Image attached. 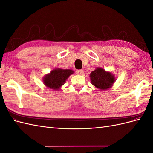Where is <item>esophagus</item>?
<instances>
[{
  "mask_svg": "<svg viewBox=\"0 0 153 153\" xmlns=\"http://www.w3.org/2000/svg\"><path fill=\"white\" fill-rule=\"evenodd\" d=\"M83 73H84V71L82 69H78L76 71V74H78V75H82Z\"/></svg>",
  "mask_w": 153,
  "mask_h": 153,
  "instance_id": "34e87169",
  "label": "esophagus"
}]
</instances>
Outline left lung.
<instances>
[{"mask_svg":"<svg viewBox=\"0 0 153 153\" xmlns=\"http://www.w3.org/2000/svg\"><path fill=\"white\" fill-rule=\"evenodd\" d=\"M92 84L100 90H106L112 87L115 81L112 73L106 71L101 68H97L90 74Z\"/></svg>","mask_w":153,"mask_h":153,"instance_id":"left-lung-1","label":"left lung"}]
</instances>
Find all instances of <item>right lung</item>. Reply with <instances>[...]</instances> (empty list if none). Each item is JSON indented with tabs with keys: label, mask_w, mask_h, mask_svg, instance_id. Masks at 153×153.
<instances>
[{
	"label": "right lung",
	"mask_w": 153,
	"mask_h": 153,
	"mask_svg": "<svg viewBox=\"0 0 153 153\" xmlns=\"http://www.w3.org/2000/svg\"><path fill=\"white\" fill-rule=\"evenodd\" d=\"M73 73L74 71L71 69L55 68L43 77V83L45 86L50 89L59 90Z\"/></svg>",
	"instance_id": "right-lung-1"
}]
</instances>
